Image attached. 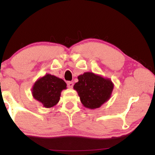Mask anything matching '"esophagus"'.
I'll return each mask as SVG.
<instances>
[{"instance_id":"esophagus-1","label":"esophagus","mask_w":155,"mask_h":155,"mask_svg":"<svg viewBox=\"0 0 155 155\" xmlns=\"http://www.w3.org/2000/svg\"><path fill=\"white\" fill-rule=\"evenodd\" d=\"M67 84L68 88H72L73 87H74V82H73V81H68V82L67 83Z\"/></svg>"}]
</instances>
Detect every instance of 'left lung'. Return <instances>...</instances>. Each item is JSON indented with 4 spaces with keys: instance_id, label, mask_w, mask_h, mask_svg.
<instances>
[{
    "instance_id": "left-lung-1",
    "label": "left lung",
    "mask_w": 155,
    "mask_h": 155,
    "mask_svg": "<svg viewBox=\"0 0 155 155\" xmlns=\"http://www.w3.org/2000/svg\"><path fill=\"white\" fill-rule=\"evenodd\" d=\"M79 81L74 86L84 107L95 109L101 107L111 97L114 84L109 79L92 72L78 76Z\"/></svg>"
}]
</instances>
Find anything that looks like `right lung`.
<instances>
[{
	"label": "right lung",
	"mask_w": 155,
	"mask_h": 155,
	"mask_svg": "<svg viewBox=\"0 0 155 155\" xmlns=\"http://www.w3.org/2000/svg\"><path fill=\"white\" fill-rule=\"evenodd\" d=\"M66 86V83L62 79L47 74L35 81L32 88V94L44 107L51 108L59 102L62 90H65Z\"/></svg>",
	"instance_id": "right-lung-1"
}]
</instances>
